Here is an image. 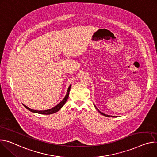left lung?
I'll list each match as a JSON object with an SVG mask.
<instances>
[{"label": "left lung", "mask_w": 157, "mask_h": 157, "mask_svg": "<svg viewBox=\"0 0 157 157\" xmlns=\"http://www.w3.org/2000/svg\"><path fill=\"white\" fill-rule=\"evenodd\" d=\"M94 107L96 108V109L99 112V113H100L101 114V115H104V116H105V117H114V116H110V115H106V114H105V113H102V112H101L100 111H99L97 108H96V106L94 105Z\"/></svg>", "instance_id": "1"}]
</instances>
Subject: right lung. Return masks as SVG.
I'll use <instances>...</instances> for the list:
<instances>
[{"instance_id":"right-lung-1","label":"right lung","mask_w":157,"mask_h":157,"mask_svg":"<svg viewBox=\"0 0 157 157\" xmlns=\"http://www.w3.org/2000/svg\"><path fill=\"white\" fill-rule=\"evenodd\" d=\"M71 85H70V86H69L68 88V90H67V93H66V96L64 98V99H63V100L59 103L56 106H55L54 107H53L52 108H51V109H47V110H43V111H38V110H34L33 109H31L29 108V107L26 106L25 105L23 104V105L24 106L25 108H26L28 110L31 111V112L33 113H39V114H42V115H51V114H52V113H54L57 111H58L66 103L67 99L69 97V91H70V89H71Z\"/></svg>"}]
</instances>
